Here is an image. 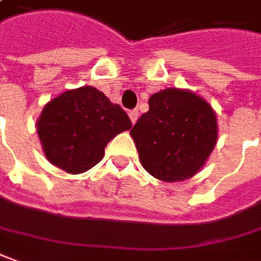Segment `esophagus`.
<instances>
[{
    "label": "esophagus",
    "mask_w": 261,
    "mask_h": 261,
    "mask_svg": "<svg viewBox=\"0 0 261 261\" xmlns=\"http://www.w3.org/2000/svg\"><path fill=\"white\" fill-rule=\"evenodd\" d=\"M138 116H139L138 109H132V111H129V118H130V120H132V123H135V122L138 120Z\"/></svg>",
    "instance_id": "esophagus-1"
}]
</instances>
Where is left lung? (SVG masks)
<instances>
[{
    "label": "left lung",
    "mask_w": 261,
    "mask_h": 261,
    "mask_svg": "<svg viewBox=\"0 0 261 261\" xmlns=\"http://www.w3.org/2000/svg\"><path fill=\"white\" fill-rule=\"evenodd\" d=\"M141 163L165 182H180L196 175L217 141L216 115L196 93L163 89L149 99L130 130Z\"/></svg>",
    "instance_id": "1"
}]
</instances>
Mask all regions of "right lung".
Returning <instances> with one entry per match:
<instances>
[{"label":"right lung","mask_w":261,"mask_h":261,"mask_svg":"<svg viewBox=\"0 0 261 261\" xmlns=\"http://www.w3.org/2000/svg\"><path fill=\"white\" fill-rule=\"evenodd\" d=\"M37 125L46 159L78 175L99 163L109 141L130 129L132 122L98 89L82 86L48 102Z\"/></svg>","instance_id":"obj_1"}]
</instances>
